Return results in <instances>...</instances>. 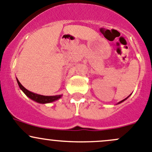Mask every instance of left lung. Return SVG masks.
<instances>
[{
	"instance_id": "left-lung-1",
	"label": "left lung",
	"mask_w": 152,
	"mask_h": 152,
	"mask_svg": "<svg viewBox=\"0 0 152 152\" xmlns=\"http://www.w3.org/2000/svg\"><path fill=\"white\" fill-rule=\"evenodd\" d=\"M127 98H128V97H127ZM127 98H126V99H124V100H122V101H121V102H119V103H118V104H120V103H121V102H124V101H125V100H126V99H127Z\"/></svg>"
}]
</instances>
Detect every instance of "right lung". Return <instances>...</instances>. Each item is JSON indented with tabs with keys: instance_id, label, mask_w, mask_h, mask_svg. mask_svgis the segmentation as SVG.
I'll return each mask as SVG.
<instances>
[{
	"instance_id": "obj_1",
	"label": "right lung",
	"mask_w": 152,
	"mask_h": 152,
	"mask_svg": "<svg viewBox=\"0 0 152 152\" xmlns=\"http://www.w3.org/2000/svg\"><path fill=\"white\" fill-rule=\"evenodd\" d=\"M17 82H18V85H19L20 90H22V91L28 96V98H30L31 99H32L34 102H37L39 104H47V103H50V102H55V101L58 100L59 99H60L62 97V95H59V96H42V95L37 94V93H32V92L29 91V90L26 89L20 84V82L18 81V79H17Z\"/></svg>"
}]
</instances>
